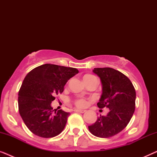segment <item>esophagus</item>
Masks as SVG:
<instances>
[{"instance_id":"obj_1","label":"esophagus","mask_w":157,"mask_h":157,"mask_svg":"<svg viewBox=\"0 0 157 157\" xmlns=\"http://www.w3.org/2000/svg\"><path fill=\"white\" fill-rule=\"evenodd\" d=\"M74 111H75V112H78V113H81L86 112L85 110H80V109H74Z\"/></svg>"}]
</instances>
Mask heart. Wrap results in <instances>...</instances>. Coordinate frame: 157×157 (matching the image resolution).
Here are the masks:
<instances>
[{"label": "heart", "mask_w": 157, "mask_h": 157, "mask_svg": "<svg viewBox=\"0 0 157 157\" xmlns=\"http://www.w3.org/2000/svg\"><path fill=\"white\" fill-rule=\"evenodd\" d=\"M83 81H84L85 84H87L89 82H91L94 79H96V77L93 76L91 74H86L83 76ZM74 104L76 106L78 107V108H84L87 105V101L85 98H76V99L74 100Z\"/></svg>", "instance_id": "1"}]
</instances>
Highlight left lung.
<instances>
[{
  "mask_svg": "<svg viewBox=\"0 0 157 157\" xmlns=\"http://www.w3.org/2000/svg\"><path fill=\"white\" fill-rule=\"evenodd\" d=\"M94 74L100 77L102 95L97 106L109 108L106 116L100 115L95 123L89 126L94 136L109 138L121 132L130 121L135 110L136 91L125 75L112 68H95Z\"/></svg>",
  "mask_w": 157,
  "mask_h": 157,
  "instance_id": "1",
  "label": "left lung"
}]
</instances>
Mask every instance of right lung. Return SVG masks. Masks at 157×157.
<instances>
[{"instance_id":"obj_1","label":"right lung","mask_w":157,"mask_h":157,"mask_svg":"<svg viewBox=\"0 0 157 157\" xmlns=\"http://www.w3.org/2000/svg\"><path fill=\"white\" fill-rule=\"evenodd\" d=\"M78 73L75 68L46 63L25 76L18 91V111L33 134L51 138L62 132L70 113L53 110L51 104L56 95L63 91L68 80Z\"/></svg>"}]
</instances>
